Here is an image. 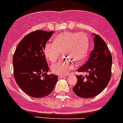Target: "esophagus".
<instances>
[{
	"label": "esophagus",
	"mask_w": 123,
	"mask_h": 123,
	"mask_svg": "<svg viewBox=\"0 0 123 123\" xmlns=\"http://www.w3.org/2000/svg\"><path fill=\"white\" fill-rule=\"evenodd\" d=\"M66 77L65 76H59L58 78H59V79H62V78H64V77Z\"/></svg>",
	"instance_id": "obj_1"
}]
</instances>
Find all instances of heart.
Returning a JSON list of instances; mask_svg holds the SVG:
<instances>
[{
    "label": "heart",
    "mask_w": 123,
    "mask_h": 123,
    "mask_svg": "<svg viewBox=\"0 0 123 123\" xmlns=\"http://www.w3.org/2000/svg\"><path fill=\"white\" fill-rule=\"evenodd\" d=\"M89 41L84 33L66 32L62 33L54 40V44L47 43L44 49V54L48 61L54 62L61 52L66 59L54 64L51 66L52 73L66 75L73 69L76 64L81 63L87 55Z\"/></svg>",
    "instance_id": "1"
}]
</instances>
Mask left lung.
Masks as SVG:
<instances>
[{
    "label": "left lung",
    "instance_id": "1",
    "mask_svg": "<svg viewBox=\"0 0 123 123\" xmlns=\"http://www.w3.org/2000/svg\"><path fill=\"white\" fill-rule=\"evenodd\" d=\"M94 47L88 61L77 69V81L73 90L77 96L91 98L98 95L111 77L112 55L107 44L99 36L93 34ZM86 74L85 76L82 75Z\"/></svg>",
    "mask_w": 123,
    "mask_h": 123
}]
</instances>
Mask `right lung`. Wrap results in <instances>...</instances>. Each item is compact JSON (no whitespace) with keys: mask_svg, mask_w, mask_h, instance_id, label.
<instances>
[{"mask_svg":"<svg viewBox=\"0 0 123 123\" xmlns=\"http://www.w3.org/2000/svg\"><path fill=\"white\" fill-rule=\"evenodd\" d=\"M54 31L30 32L17 45L13 56L14 76L17 85L30 96L40 98L53 91L58 76L47 74L49 68L44 49Z\"/></svg>","mask_w":123,"mask_h":123,"instance_id":"obj_1","label":"right lung"}]
</instances>
